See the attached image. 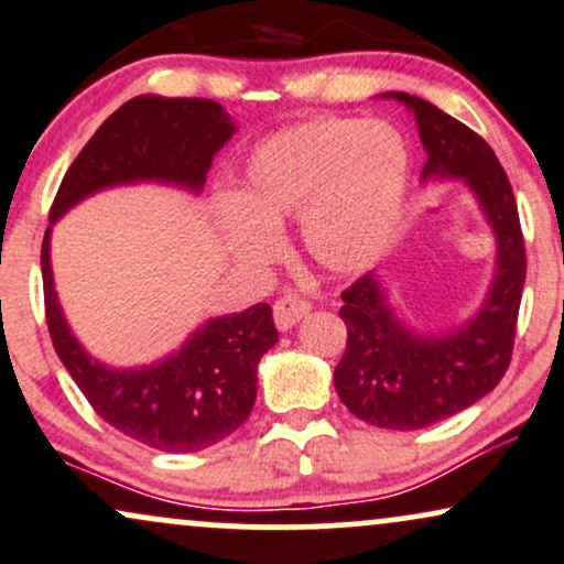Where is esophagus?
<instances>
[{"label": "esophagus", "mask_w": 564, "mask_h": 564, "mask_svg": "<svg viewBox=\"0 0 564 564\" xmlns=\"http://www.w3.org/2000/svg\"><path fill=\"white\" fill-rule=\"evenodd\" d=\"M311 311V303L306 297L295 295V293H288L282 295L280 301L274 303V322L280 329H293L297 322L303 319Z\"/></svg>", "instance_id": "esophagus-1"}]
</instances>
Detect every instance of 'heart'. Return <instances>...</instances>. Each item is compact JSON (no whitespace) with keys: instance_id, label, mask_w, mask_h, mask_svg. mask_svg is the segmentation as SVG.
Here are the masks:
<instances>
[{"instance_id":"obj_1","label":"heart","mask_w":564,"mask_h":564,"mask_svg":"<svg viewBox=\"0 0 564 564\" xmlns=\"http://www.w3.org/2000/svg\"><path fill=\"white\" fill-rule=\"evenodd\" d=\"M409 184V150L393 126L314 118L263 139L245 163L237 203L221 210L242 261H267L271 227L301 216L308 256L329 271H361L382 253Z\"/></svg>"}]
</instances>
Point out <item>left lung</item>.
<instances>
[{
    "label": "left lung",
    "instance_id": "8db88e82",
    "mask_svg": "<svg viewBox=\"0 0 564 564\" xmlns=\"http://www.w3.org/2000/svg\"><path fill=\"white\" fill-rule=\"evenodd\" d=\"M414 112L427 150L422 176L465 178L499 240V263L482 308L465 327L422 337L395 319L372 274L343 290L346 354L335 367V390L348 412L386 430H420L473 406L499 386L512 361L525 240L518 203L499 158L482 137L427 99L393 95Z\"/></svg>",
    "mask_w": 564,
    "mask_h": 564
}]
</instances>
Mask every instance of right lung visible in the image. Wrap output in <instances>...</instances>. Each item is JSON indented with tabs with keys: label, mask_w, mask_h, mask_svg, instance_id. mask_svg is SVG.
Returning a JSON list of instances; mask_svg holds the SVG:
<instances>
[{
	"label": "right lung",
	"mask_w": 564,
	"mask_h": 564,
	"mask_svg": "<svg viewBox=\"0 0 564 564\" xmlns=\"http://www.w3.org/2000/svg\"><path fill=\"white\" fill-rule=\"evenodd\" d=\"M235 134L229 112L200 97H134L95 131L65 171L50 208L57 221L70 205L112 184L155 182L200 189L210 161ZM44 314L52 346L91 409L118 433L158 452L214 446L248 420L258 361L274 346L269 303L210 319L169 359L144 369H108L70 335L50 269V229L42 242Z\"/></svg>",
	"instance_id": "obj_1"
}]
</instances>
